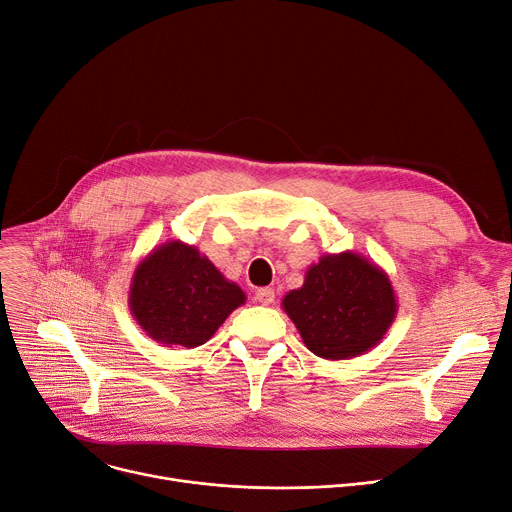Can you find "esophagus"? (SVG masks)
<instances>
[{
	"label": "esophagus",
	"instance_id": "1",
	"mask_svg": "<svg viewBox=\"0 0 512 512\" xmlns=\"http://www.w3.org/2000/svg\"><path fill=\"white\" fill-rule=\"evenodd\" d=\"M276 299V292L274 288H259L255 290V301L261 305H272Z\"/></svg>",
	"mask_w": 512,
	"mask_h": 512
}]
</instances>
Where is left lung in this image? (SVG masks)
Here are the masks:
<instances>
[{
  "label": "left lung",
  "instance_id": "left-lung-1",
  "mask_svg": "<svg viewBox=\"0 0 512 512\" xmlns=\"http://www.w3.org/2000/svg\"><path fill=\"white\" fill-rule=\"evenodd\" d=\"M282 309L313 355L342 361L365 355L382 342L398 303L378 263L344 251L309 265L303 286L286 292Z\"/></svg>",
  "mask_w": 512,
  "mask_h": 512
}]
</instances>
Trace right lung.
Wrapping results in <instances>:
<instances>
[{
	"label": "right lung",
	"mask_w": 512,
	"mask_h": 512,
	"mask_svg": "<svg viewBox=\"0 0 512 512\" xmlns=\"http://www.w3.org/2000/svg\"><path fill=\"white\" fill-rule=\"evenodd\" d=\"M247 294L195 245L168 240L134 267L128 307L141 330L164 346L205 344Z\"/></svg>",
	"instance_id": "add662e5"
}]
</instances>
